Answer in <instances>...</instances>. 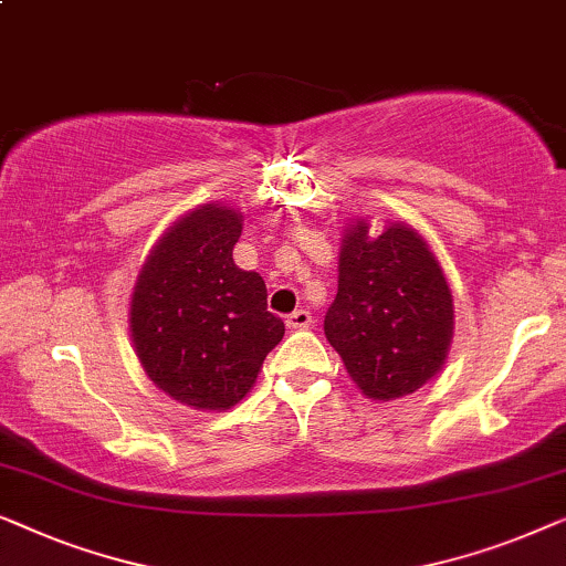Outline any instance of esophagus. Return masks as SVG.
I'll list each match as a JSON object with an SVG mask.
<instances>
[{
    "label": "esophagus",
    "mask_w": 566,
    "mask_h": 566,
    "mask_svg": "<svg viewBox=\"0 0 566 566\" xmlns=\"http://www.w3.org/2000/svg\"><path fill=\"white\" fill-rule=\"evenodd\" d=\"M286 325L294 331H305L313 325V313L310 310H294V313L286 315Z\"/></svg>",
    "instance_id": "obj_1"
}]
</instances>
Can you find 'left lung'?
Listing matches in <instances>:
<instances>
[{"label":"left lung","instance_id":"1","mask_svg":"<svg viewBox=\"0 0 566 566\" xmlns=\"http://www.w3.org/2000/svg\"><path fill=\"white\" fill-rule=\"evenodd\" d=\"M451 325V290L423 238L405 226L369 238L356 222L323 328L361 392L397 400L423 387L441 369Z\"/></svg>","mask_w":566,"mask_h":566}]
</instances>
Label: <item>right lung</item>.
Wrapping results in <instances>:
<instances>
[{
	"mask_svg": "<svg viewBox=\"0 0 566 566\" xmlns=\"http://www.w3.org/2000/svg\"><path fill=\"white\" fill-rule=\"evenodd\" d=\"M241 214L205 205L150 253L133 294L138 359L158 389L205 410H226L256 381L284 336L266 310V284L233 261Z\"/></svg>",
	"mask_w": 566,
	"mask_h": 566,
	"instance_id": "add662e5",
	"label": "right lung"
}]
</instances>
